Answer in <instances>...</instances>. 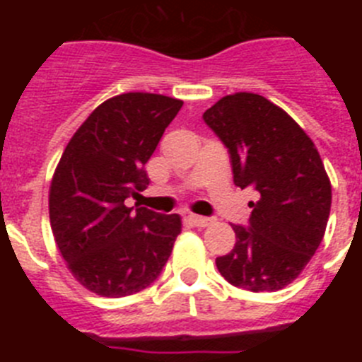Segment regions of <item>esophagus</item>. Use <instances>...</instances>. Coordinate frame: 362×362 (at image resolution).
Returning <instances> with one entry per match:
<instances>
[{"label": "esophagus", "instance_id": "34e87169", "mask_svg": "<svg viewBox=\"0 0 362 362\" xmlns=\"http://www.w3.org/2000/svg\"><path fill=\"white\" fill-rule=\"evenodd\" d=\"M188 219H190L192 225H196V226H209V225H212V223H214L212 217L196 216V214H190V216H188Z\"/></svg>", "mask_w": 362, "mask_h": 362}]
</instances>
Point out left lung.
Instances as JSON below:
<instances>
[{
    "label": "left lung",
    "instance_id": "8db88e82",
    "mask_svg": "<svg viewBox=\"0 0 362 362\" xmlns=\"http://www.w3.org/2000/svg\"><path fill=\"white\" fill-rule=\"evenodd\" d=\"M203 119L228 148L235 187L259 194L248 225H232L235 246L216 259L217 270L250 292L284 288L315 254L330 216L321 156L283 108L259 94L225 95Z\"/></svg>",
    "mask_w": 362,
    "mask_h": 362
}]
</instances>
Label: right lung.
Masks as SVG:
<instances>
[{
  "mask_svg": "<svg viewBox=\"0 0 362 362\" xmlns=\"http://www.w3.org/2000/svg\"><path fill=\"white\" fill-rule=\"evenodd\" d=\"M183 101L129 92L99 105L54 172L49 212L69 270L90 292L127 297L158 279L181 233L177 214L124 201L148 185L145 165Z\"/></svg>",
  "mask_w": 362,
  "mask_h": 362,
  "instance_id": "right-lung-1",
  "label": "right lung"
}]
</instances>
